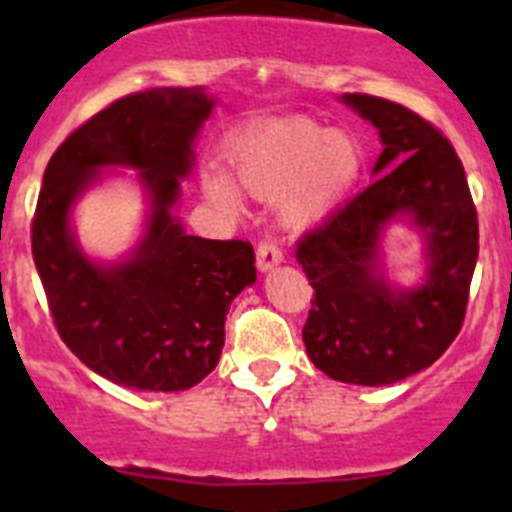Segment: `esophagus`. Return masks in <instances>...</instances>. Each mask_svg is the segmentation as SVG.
Segmentation results:
<instances>
[{
	"label": "esophagus",
	"instance_id": "esophagus-1",
	"mask_svg": "<svg viewBox=\"0 0 512 512\" xmlns=\"http://www.w3.org/2000/svg\"><path fill=\"white\" fill-rule=\"evenodd\" d=\"M282 259H284V253L274 238H264V241L256 246V266H259L261 271L274 269V266H277Z\"/></svg>",
	"mask_w": 512,
	"mask_h": 512
}]
</instances>
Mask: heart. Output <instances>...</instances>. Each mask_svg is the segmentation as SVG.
<instances>
[{
    "label": "heart",
    "mask_w": 512,
    "mask_h": 512,
    "mask_svg": "<svg viewBox=\"0 0 512 512\" xmlns=\"http://www.w3.org/2000/svg\"><path fill=\"white\" fill-rule=\"evenodd\" d=\"M361 153L343 133H328L312 120L264 125L235 151L238 179L256 197H282L289 223H310L341 200L354 184ZM207 194L225 207L235 205V189L223 176H207Z\"/></svg>",
    "instance_id": "1"
}]
</instances>
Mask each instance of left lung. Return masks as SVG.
Returning a JSON list of instances; mask_svg holds the SVG:
<instances>
[{"instance_id": "obj_1", "label": "left lung", "mask_w": 512, "mask_h": 512, "mask_svg": "<svg viewBox=\"0 0 512 512\" xmlns=\"http://www.w3.org/2000/svg\"><path fill=\"white\" fill-rule=\"evenodd\" d=\"M343 99L377 125L382 176L297 243L315 292L302 341L330 379L379 387L431 366L459 336L479 223L464 166L436 125L390 99ZM400 211L426 230L432 256L429 282L410 293H392L376 274L378 233Z\"/></svg>"}]
</instances>
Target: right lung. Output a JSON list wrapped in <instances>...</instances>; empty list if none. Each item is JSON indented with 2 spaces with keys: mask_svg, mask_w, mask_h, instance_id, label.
Returning a JSON list of instances; mask_svg holds the SVG:
<instances>
[{
  "mask_svg": "<svg viewBox=\"0 0 512 512\" xmlns=\"http://www.w3.org/2000/svg\"><path fill=\"white\" fill-rule=\"evenodd\" d=\"M210 112L200 89L133 92L79 125L45 166L30 230L53 323L89 369L122 387L200 384L223 351L230 302L256 282L251 243L187 235L169 212ZM102 165L140 168L154 197L147 241L117 267L92 265L68 230L70 205Z\"/></svg>",
  "mask_w": 512,
  "mask_h": 512,
  "instance_id": "right-lung-1",
  "label": "right lung"
}]
</instances>
